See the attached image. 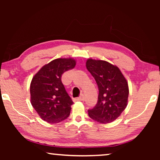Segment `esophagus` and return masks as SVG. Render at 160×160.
Instances as JSON below:
<instances>
[{
    "label": "esophagus",
    "mask_w": 160,
    "mask_h": 160,
    "mask_svg": "<svg viewBox=\"0 0 160 160\" xmlns=\"http://www.w3.org/2000/svg\"><path fill=\"white\" fill-rule=\"evenodd\" d=\"M84 99H85V97H84L83 94H81L79 97H77L75 100H76V101H83Z\"/></svg>",
    "instance_id": "esophagus-1"
}]
</instances>
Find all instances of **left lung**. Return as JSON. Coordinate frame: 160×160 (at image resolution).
I'll list each match as a JSON object with an SVG mask.
<instances>
[{
  "instance_id": "1",
  "label": "left lung",
  "mask_w": 160,
  "mask_h": 160,
  "mask_svg": "<svg viewBox=\"0 0 160 160\" xmlns=\"http://www.w3.org/2000/svg\"><path fill=\"white\" fill-rule=\"evenodd\" d=\"M86 67L99 89L98 100L93 109L88 110V115L99 123L112 122L127 106L128 82L118 68L109 62L89 58Z\"/></svg>"
}]
</instances>
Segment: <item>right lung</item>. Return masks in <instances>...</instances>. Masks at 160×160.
<instances>
[{
  "instance_id": "obj_1",
  "label": "right lung",
  "mask_w": 160,
  "mask_h": 160,
  "mask_svg": "<svg viewBox=\"0 0 160 160\" xmlns=\"http://www.w3.org/2000/svg\"><path fill=\"white\" fill-rule=\"evenodd\" d=\"M72 58H57L43 66L32 78L31 104L43 120L57 123L68 117L73 104L62 83L61 77L73 68Z\"/></svg>"
}]
</instances>
